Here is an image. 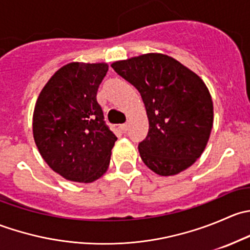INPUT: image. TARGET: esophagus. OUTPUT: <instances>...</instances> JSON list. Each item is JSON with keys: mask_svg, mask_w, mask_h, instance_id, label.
Returning a JSON list of instances; mask_svg holds the SVG:
<instances>
[{"mask_svg": "<svg viewBox=\"0 0 250 250\" xmlns=\"http://www.w3.org/2000/svg\"><path fill=\"white\" fill-rule=\"evenodd\" d=\"M128 127H129V125H128V123H123V125H120L121 130H123V132H127Z\"/></svg>", "mask_w": 250, "mask_h": 250, "instance_id": "obj_1", "label": "esophagus"}]
</instances>
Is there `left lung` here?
<instances>
[{
    "instance_id": "8db88e82",
    "label": "left lung",
    "mask_w": 250,
    "mask_h": 250,
    "mask_svg": "<svg viewBox=\"0 0 250 250\" xmlns=\"http://www.w3.org/2000/svg\"><path fill=\"white\" fill-rule=\"evenodd\" d=\"M111 66L139 90L145 104L148 133L138 146L143 162L165 176L192 166L213 127V102L203 81L175 59L157 53Z\"/></svg>"
}]
</instances>
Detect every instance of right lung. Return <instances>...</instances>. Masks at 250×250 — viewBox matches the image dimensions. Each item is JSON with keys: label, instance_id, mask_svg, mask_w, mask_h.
<instances>
[{"label": "right lung", "instance_id": "right-lung-1", "mask_svg": "<svg viewBox=\"0 0 250 250\" xmlns=\"http://www.w3.org/2000/svg\"><path fill=\"white\" fill-rule=\"evenodd\" d=\"M109 66L70 62L40 93L34 111V139L42 158L62 178L92 183L107 170L116 135L97 100Z\"/></svg>", "mask_w": 250, "mask_h": 250}]
</instances>
